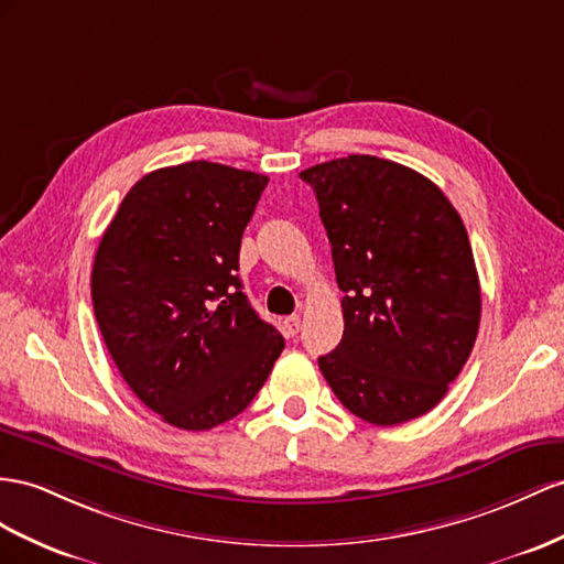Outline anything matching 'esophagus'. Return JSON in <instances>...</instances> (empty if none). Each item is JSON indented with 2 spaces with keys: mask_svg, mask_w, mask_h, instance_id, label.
<instances>
[{
  "mask_svg": "<svg viewBox=\"0 0 564 564\" xmlns=\"http://www.w3.org/2000/svg\"><path fill=\"white\" fill-rule=\"evenodd\" d=\"M283 328H285V336H297V330H300V314L285 316Z\"/></svg>",
  "mask_w": 564,
  "mask_h": 564,
  "instance_id": "esophagus-1",
  "label": "esophagus"
}]
</instances>
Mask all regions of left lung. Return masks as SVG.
Instances as JSON below:
<instances>
[{
	"label": "left lung",
	"mask_w": 564,
	"mask_h": 564,
	"mask_svg": "<svg viewBox=\"0 0 564 564\" xmlns=\"http://www.w3.org/2000/svg\"><path fill=\"white\" fill-rule=\"evenodd\" d=\"M345 330L319 357L359 420L405 424L443 400L471 355L481 288L465 224L436 183L371 154L310 166Z\"/></svg>",
	"instance_id": "obj_1"
}]
</instances>
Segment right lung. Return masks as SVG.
<instances>
[{"instance_id":"right-lung-1","label":"right lung","mask_w":564,"mask_h":564,"mask_svg":"<svg viewBox=\"0 0 564 564\" xmlns=\"http://www.w3.org/2000/svg\"><path fill=\"white\" fill-rule=\"evenodd\" d=\"M269 178L214 162L142 176L107 226L93 305L131 391L171 426L207 431L250 405L283 350L238 279Z\"/></svg>"}]
</instances>
